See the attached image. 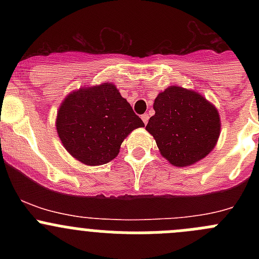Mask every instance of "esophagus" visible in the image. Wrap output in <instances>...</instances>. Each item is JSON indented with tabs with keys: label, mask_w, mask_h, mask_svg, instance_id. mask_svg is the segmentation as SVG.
Wrapping results in <instances>:
<instances>
[{
	"label": "esophagus",
	"mask_w": 259,
	"mask_h": 259,
	"mask_svg": "<svg viewBox=\"0 0 259 259\" xmlns=\"http://www.w3.org/2000/svg\"><path fill=\"white\" fill-rule=\"evenodd\" d=\"M142 120H143V121H144V124H148L149 115H148V114H144V115H142Z\"/></svg>",
	"instance_id": "obj_1"
}]
</instances>
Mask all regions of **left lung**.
<instances>
[{
    "label": "left lung",
    "instance_id": "1",
    "mask_svg": "<svg viewBox=\"0 0 259 259\" xmlns=\"http://www.w3.org/2000/svg\"><path fill=\"white\" fill-rule=\"evenodd\" d=\"M146 132L174 166H190L208 155L221 135V116L202 94L173 85L158 94Z\"/></svg>",
    "mask_w": 259,
    "mask_h": 259
}]
</instances>
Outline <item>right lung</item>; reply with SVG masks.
I'll return each mask as SVG.
<instances>
[{"label":"right lung","instance_id":"add662e5","mask_svg":"<svg viewBox=\"0 0 259 259\" xmlns=\"http://www.w3.org/2000/svg\"><path fill=\"white\" fill-rule=\"evenodd\" d=\"M144 122L116 86L103 82L70 93L60 105L56 130L67 153L89 166L117 156L125 138Z\"/></svg>","mask_w":259,"mask_h":259}]
</instances>
